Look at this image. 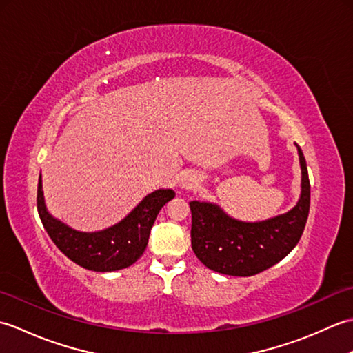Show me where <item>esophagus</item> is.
Returning <instances> with one entry per match:
<instances>
[{
	"label": "esophagus",
	"mask_w": 353,
	"mask_h": 353,
	"mask_svg": "<svg viewBox=\"0 0 353 353\" xmlns=\"http://www.w3.org/2000/svg\"><path fill=\"white\" fill-rule=\"evenodd\" d=\"M197 183H199L197 177L192 176V174L185 176V177L182 179V188H183V190H192V188H196Z\"/></svg>",
	"instance_id": "esophagus-1"
}]
</instances>
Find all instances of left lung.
<instances>
[{
  "label": "left lung",
  "mask_w": 353,
  "mask_h": 353,
  "mask_svg": "<svg viewBox=\"0 0 353 353\" xmlns=\"http://www.w3.org/2000/svg\"><path fill=\"white\" fill-rule=\"evenodd\" d=\"M302 168V192L287 214L265 221L232 219L219 205L190 201L191 245L196 256L216 273L253 276L273 267L294 249L310 214V179L306 161L297 147Z\"/></svg>",
  "instance_id": "left-lung-1"
}]
</instances>
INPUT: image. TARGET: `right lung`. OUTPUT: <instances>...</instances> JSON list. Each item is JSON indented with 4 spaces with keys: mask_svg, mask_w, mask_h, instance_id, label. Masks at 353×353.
Here are the masks:
<instances>
[{
    "mask_svg": "<svg viewBox=\"0 0 353 353\" xmlns=\"http://www.w3.org/2000/svg\"><path fill=\"white\" fill-rule=\"evenodd\" d=\"M172 190H157L141 201L124 220L100 232H79L54 216L45 208L42 181L37 183V212L52 243L65 256L92 272H115L130 267L144 253L150 230L162 206L174 199Z\"/></svg>",
    "mask_w": 353,
    "mask_h": 353,
    "instance_id": "obj_1",
    "label": "right lung"
}]
</instances>
